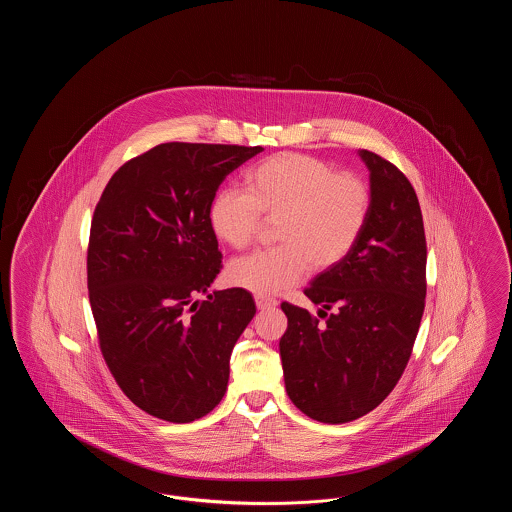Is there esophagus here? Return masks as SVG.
I'll use <instances>...</instances> for the list:
<instances>
[{
	"label": "esophagus",
	"instance_id": "obj_1",
	"mask_svg": "<svg viewBox=\"0 0 512 512\" xmlns=\"http://www.w3.org/2000/svg\"><path fill=\"white\" fill-rule=\"evenodd\" d=\"M255 305H257V309H259V311H267V309H272V307H276L278 303H276L274 299H270V297H263V295H255Z\"/></svg>",
	"mask_w": 512,
	"mask_h": 512
}]
</instances>
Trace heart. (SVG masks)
Wrapping results in <instances>:
<instances>
[{
    "label": "heart",
    "mask_w": 512,
    "mask_h": 512,
    "mask_svg": "<svg viewBox=\"0 0 512 512\" xmlns=\"http://www.w3.org/2000/svg\"><path fill=\"white\" fill-rule=\"evenodd\" d=\"M245 191L215 195L209 219L234 249L253 244L263 220L278 222V247L236 259L226 270L234 288L263 297L293 288L309 267L324 272L340 265L370 213V190L359 174L301 153H280L257 165L245 176Z\"/></svg>",
    "instance_id": "1"
}]
</instances>
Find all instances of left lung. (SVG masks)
<instances>
[{
	"label": "left lung",
	"mask_w": 512,
	"mask_h": 512,
	"mask_svg": "<svg viewBox=\"0 0 512 512\" xmlns=\"http://www.w3.org/2000/svg\"><path fill=\"white\" fill-rule=\"evenodd\" d=\"M357 153L370 180L365 230L340 265L305 290L325 322L282 303L286 391L301 413L324 424L361 418L390 395L409 363L426 297V238L414 188L390 161Z\"/></svg>",
	"instance_id": "left-lung-1"
}]
</instances>
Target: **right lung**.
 <instances>
[{
  "mask_svg": "<svg viewBox=\"0 0 512 512\" xmlns=\"http://www.w3.org/2000/svg\"><path fill=\"white\" fill-rule=\"evenodd\" d=\"M261 151L161 144L124 163L101 194L88 247L99 345L151 416L194 422L226 393L232 349L257 309L240 288L209 293L220 272L209 211L226 174Z\"/></svg>",
  "mask_w": 512,
  "mask_h": 512,
  "instance_id": "add662e5",
  "label": "right lung"
}]
</instances>
